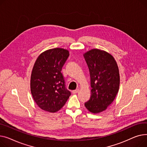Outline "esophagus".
I'll return each mask as SVG.
<instances>
[{
  "instance_id": "obj_1",
  "label": "esophagus",
  "mask_w": 147,
  "mask_h": 147,
  "mask_svg": "<svg viewBox=\"0 0 147 147\" xmlns=\"http://www.w3.org/2000/svg\"><path fill=\"white\" fill-rule=\"evenodd\" d=\"M78 91H79V89H76V90H75L72 91V94H76L77 92H78Z\"/></svg>"
}]
</instances>
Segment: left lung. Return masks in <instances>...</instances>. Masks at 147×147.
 Returning a JSON list of instances; mask_svg holds the SVG:
<instances>
[{
	"label": "left lung",
	"mask_w": 147,
	"mask_h": 147,
	"mask_svg": "<svg viewBox=\"0 0 147 147\" xmlns=\"http://www.w3.org/2000/svg\"><path fill=\"white\" fill-rule=\"evenodd\" d=\"M90 75L91 97L85 106L97 114L107 109L118 92L120 75L113 56L105 50L91 49L83 55Z\"/></svg>",
	"instance_id": "left-lung-1"
}]
</instances>
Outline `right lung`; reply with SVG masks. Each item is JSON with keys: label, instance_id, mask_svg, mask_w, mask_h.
I'll use <instances>...</instances> for the list:
<instances>
[{"label": "right lung", "instance_id": "1", "mask_svg": "<svg viewBox=\"0 0 147 147\" xmlns=\"http://www.w3.org/2000/svg\"><path fill=\"white\" fill-rule=\"evenodd\" d=\"M69 51L62 48L49 49L41 53L34 63L30 89L33 99L42 110L55 113L61 109L71 96L66 89L61 72Z\"/></svg>", "mask_w": 147, "mask_h": 147}]
</instances>
